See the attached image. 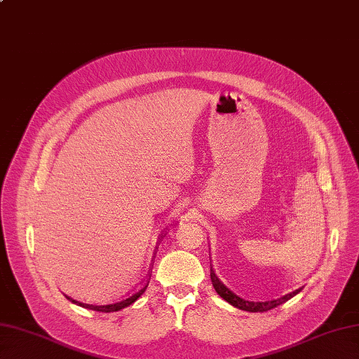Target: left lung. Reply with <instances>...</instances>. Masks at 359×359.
<instances>
[{
    "instance_id": "left-lung-1",
    "label": "left lung",
    "mask_w": 359,
    "mask_h": 359,
    "mask_svg": "<svg viewBox=\"0 0 359 359\" xmlns=\"http://www.w3.org/2000/svg\"><path fill=\"white\" fill-rule=\"evenodd\" d=\"M210 278H212V283L215 286L216 292L219 294L225 302H229L231 306H234V308L242 309V311H247V312H265V311H269V309H274V308H277V306L283 304L285 302L292 299L294 295H297V294L302 291V287H299V290H295V291L286 294L283 297H278V299H274V300L250 302V300H245V299H241L239 295H236L233 291H230L229 287H226L219 280V278H217V276L215 274V271H213L212 264H210Z\"/></svg>"
}]
</instances>
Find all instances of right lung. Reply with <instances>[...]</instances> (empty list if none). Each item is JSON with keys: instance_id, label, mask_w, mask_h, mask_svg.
Returning <instances> with one entry per match:
<instances>
[{"instance_id": "add662e5", "label": "right lung", "mask_w": 359, "mask_h": 359, "mask_svg": "<svg viewBox=\"0 0 359 359\" xmlns=\"http://www.w3.org/2000/svg\"><path fill=\"white\" fill-rule=\"evenodd\" d=\"M149 278H151V277H149ZM149 278H146L144 282H142V285H140L134 292L128 294V295L123 297V299H121V300H117V302H114V303H108V304H88V303H82V302L73 300L72 297H67V299H68L69 302H73L74 304L82 306V308H86V309H93V311H97V312H117V311H120V309L128 308L129 304H133V303L138 299V297L146 291L147 285H149Z\"/></svg>"}]
</instances>
